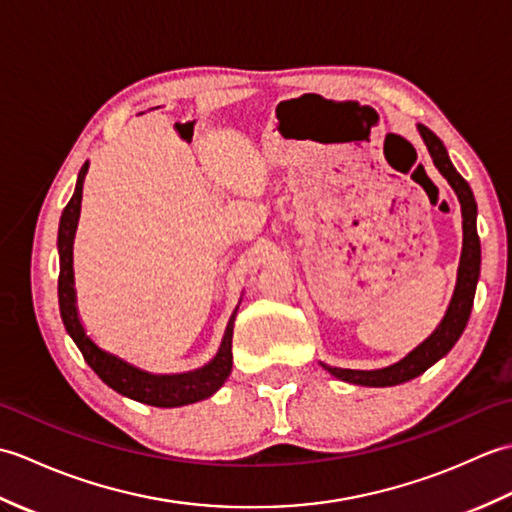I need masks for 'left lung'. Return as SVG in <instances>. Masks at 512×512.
<instances>
[{
  "instance_id": "left-lung-1",
  "label": "left lung",
  "mask_w": 512,
  "mask_h": 512,
  "mask_svg": "<svg viewBox=\"0 0 512 512\" xmlns=\"http://www.w3.org/2000/svg\"><path fill=\"white\" fill-rule=\"evenodd\" d=\"M418 132L424 140V145L429 149L433 165H436L442 176L447 178V182L453 187L462 206L464 239H462L458 281H455V290H453L447 314H444V319L440 321L436 332H433L427 341H422L416 350L409 352L402 361L383 369H343V367H330L321 363L332 376L352 385L391 387V385L407 383V380L424 374L433 363H438L444 354H449L451 347L458 343L471 317L477 279H480V262H482L480 237H477V224H475L477 204H475L469 182H466L458 173V169L453 167V162L449 160V154L447 149H444L442 140L424 125H418Z\"/></svg>"
}]
</instances>
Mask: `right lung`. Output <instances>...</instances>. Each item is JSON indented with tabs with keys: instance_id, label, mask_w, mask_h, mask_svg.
I'll use <instances>...</instances> for the list:
<instances>
[{
	"instance_id": "right-lung-1",
	"label": "right lung",
	"mask_w": 512,
	"mask_h": 512,
	"mask_svg": "<svg viewBox=\"0 0 512 512\" xmlns=\"http://www.w3.org/2000/svg\"><path fill=\"white\" fill-rule=\"evenodd\" d=\"M88 173V162L79 171V180H76L74 195L70 198L68 206L63 209L61 222H59V310L65 330L72 336V341L79 347L85 363H88L94 374L99 376L107 387H112L118 394H123L132 400L145 402L151 407H182L191 405L213 396L217 389L224 385L233 369V321L226 325V334L222 339L220 350H217L215 358L200 369L182 374H151L145 372L132 363H127L125 358L110 354L101 350L88 334H85L83 323L76 312V292H74V270H72V244L76 224H79L81 213V198H83V180Z\"/></svg>"
}]
</instances>
